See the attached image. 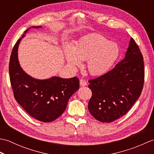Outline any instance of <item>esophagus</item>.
Listing matches in <instances>:
<instances>
[{"label": "esophagus", "mask_w": 154, "mask_h": 154, "mask_svg": "<svg viewBox=\"0 0 154 154\" xmlns=\"http://www.w3.org/2000/svg\"><path fill=\"white\" fill-rule=\"evenodd\" d=\"M80 85L81 86V87H85V86H86L87 85V81H85L84 79H80Z\"/></svg>", "instance_id": "obj_1"}]
</instances>
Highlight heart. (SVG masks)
Masks as SVG:
<instances>
[{"label":"heart","instance_id":"obj_1","mask_svg":"<svg viewBox=\"0 0 154 154\" xmlns=\"http://www.w3.org/2000/svg\"><path fill=\"white\" fill-rule=\"evenodd\" d=\"M65 57L72 69L80 67L87 60V68L92 75H100L109 71L119 55L118 45L101 35H90L81 38L75 48L65 47Z\"/></svg>","mask_w":154,"mask_h":154}]
</instances>
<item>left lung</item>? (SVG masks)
<instances>
[{"instance_id": "8db88e82", "label": "left lung", "mask_w": 154, "mask_h": 154, "mask_svg": "<svg viewBox=\"0 0 154 154\" xmlns=\"http://www.w3.org/2000/svg\"><path fill=\"white\" fill-rule=\"evenodd\" d=\"M143 82V56L131 38L125 57L112 70L89 81L92 97L88 109L100 122H113L128 112L138 99Z\"/></svg>"}]
</instances>
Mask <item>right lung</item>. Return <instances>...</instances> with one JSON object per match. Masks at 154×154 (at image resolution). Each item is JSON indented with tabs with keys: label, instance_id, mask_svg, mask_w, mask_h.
<instances>
[{
	"label": "right lung",
	"instance_id": "right-lung-1",
	"mask_svg": "<svg viewBox=\"0 0 154 154\" xmlns=\"http://www.w3.org/2000/svg\"><path fill=\"white\" fill-rule=\"evenodd\" d=\"M29 29L12 50L9 63L10 79L15 99L26 112L41 122H50L63 113L69 99L79 89V81L76 77L63 79L56 76L36 79L22 69L18 58V49Z\"/></svg>",
	"mask_w": 154,
	"mask_h": 154
}]
</instances>
